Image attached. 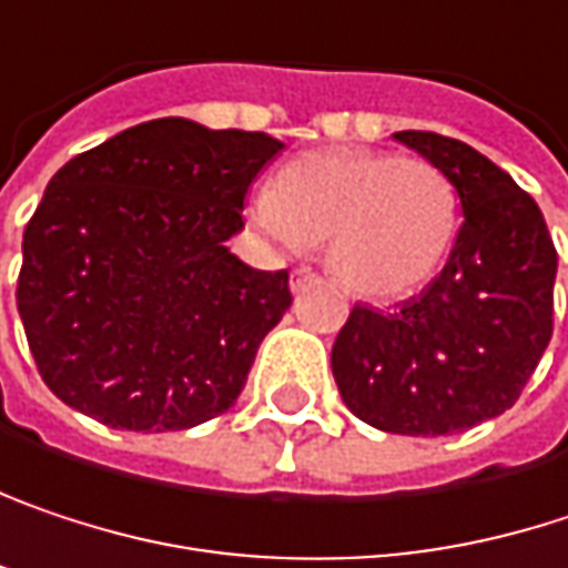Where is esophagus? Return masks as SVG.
<instances>
[{"label":"esophagus","instance_id":"34e87169","mask_svg":"<svg viewBox=\"0 0 568 568\" xmlns=\"http://www.w3.org/2000/svg\"><path fill=\"white\" fill-rule=\"evenodd\" d=\"M314 281H317V274H314L311 267H297V271L291 274V291H294V294H301V291H304V287H311Z\"/></svg>","mask_w":568,"mask_h":568}]
</instances>
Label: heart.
<instances>
[{
    "mask_svg": "<svg viewBox=\"0 0 568 568\" xmlns=\"http://www.w3.org/2000/svg\"><path fill=\"white\" fill-rule=\"evenodd\" d=\"M257 225L284 242H326L336 281L392 301L435 277L458 232V189L422 156L317 150L291 160L254 202Z\"/></svg>",
    "mask_w": 568,
    "mask_h": 568,
    "instance_id": "1",
    "label": "heart"
}]
</instances>
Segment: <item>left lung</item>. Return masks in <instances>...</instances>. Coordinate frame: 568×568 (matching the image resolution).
Segmentation results:
<instances>
[{
	"mask_svg": "<svg viewBox=\"0 0 568 568\" xmlns=\"http://www.w3.org/2000/svg\"><path fill=\"white\" fill-rule=\"evenodd\" d=\"M442 166L464 222L442 274L398 311L356 304L333 343L346 408L392 435H455L507 412L552 336L556 245L539 205L462 140L402 130Z\"/></svg>",
	"mask_w": 568,
	"mask_h": 568,
	"instance_id": "left-lung-1",
	"label": "left lung"
}]
</instances>
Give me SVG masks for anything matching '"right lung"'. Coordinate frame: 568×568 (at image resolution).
I'll list each match as a JSON object with an SVG mask.
<instances>
[{
    "label": "right lung",
    "mask_w": 568,
    "mask_h": 568,
    "mask_svg": "<svg viewBox=\"0 0 568 568\" xmlns=\"http://www.w3.org/2000/svg\"><path fill=\"white\" fill-rule=\"evenodd\" d=\"M281 150L267 133L163 116L51 176L22 235L16 304L64 405L123 432H182L235 405L291 284L225 242Z\"/></svg>",
    "instance_id": "obj_1"
}]
</instances>
